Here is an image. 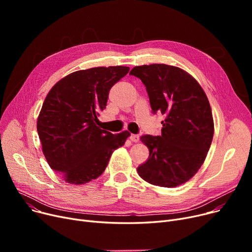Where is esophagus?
Listing matches in <instances>:
<instances>
[{"label":"esophagus","instance_id":"34e87169","mask_svg":"<svg viewBox=\"0 0 252 252\" xmlns=\"http://www.w3.org/2000/svg\"><path fill=\"white\" fill-rule=\"evenodd\" d=\"M129 139H130V141H133V142H139L140 136L139 135H135V134H131Z\"/></svg>","mask_w":252,"mask_h":252}]
</instances>
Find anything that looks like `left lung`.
<instances>
[{
  "mask_svg": "<svg viewBox=\"0 0 252 252\" xmlns=\"http://www.w3.org/2000/svg\"><path fill=\"white\" fill-rule=\"evenodd\" d=\"M129 74L146 87L152 112L165 115L160 136L141 137L149 157L138 166V174L155 186H180L201 167L213 141L208 99L196 79L176 66H136Z\"/></svg>",
  "mask_w": 252,
  "mask_h": 252,
  "instance_id": "left-lung-1",
  "label": "left lung"
}]
</instances>
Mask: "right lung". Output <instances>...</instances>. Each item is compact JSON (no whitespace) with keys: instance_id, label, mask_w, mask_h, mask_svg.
Wrapping results in <instances>:
<instances>
[{"instance_id":"add662e5","label":"right lung","mask_w":252,"mask_h":252,"mask_svg":"<svg viewBox=\"0 0 252 252\" xmlns=\"http://www.w3.org/2000/svg\"><path fill=\"white\" fill-rule=\"evenodd\" d=\"M128 70L126 66L78 70L48 93L37 117V134L50 167L68 184L100 177L112 152L130 136L127 130L113 135L97 126L110 89Z\"/></svg>"}]
</instances>
